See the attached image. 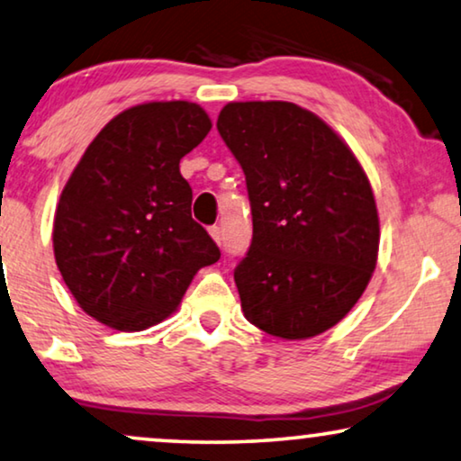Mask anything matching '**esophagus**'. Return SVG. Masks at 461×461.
<instances>
[{
    "label": "esophagus",
    "instance_id": "esophagus-1",
    "mask_svg": "<svg viewBox=\"0 0 461 461\" xmlns=\"http://www.w3.org/2000/svg\"><path fill=\"white\" fill-rule=\"evenodd\" d=\"M210 237L220 245V241H222V230H220V226H210Z\"/></svg>",
    "mask_w": 461,
    "mask_h": 461
}]
</instances>
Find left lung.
Wrapping results in <instances>:
<instances>
[{
	"mask_svg": "<svg viewBox=\"0 0 461 461\" xmlns=\"http://www.w3.org/2000/svg\"><path fill=\"white\" fill-rule=\"evenodd\" d=\"M216 126L251 203V245L235 268L245 318L291 341L332 329L376 268L378 212L362 164L291 102L226 104Z\"/></svg>",
	"mask_w": 461,
	"mask_h": 461,
	"instance_id": "obj_1",
	"label": "left lung"
}]
</instances>
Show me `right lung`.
I'll use <instances>...</instances> for the list:
<instances>
[{
	"label": "right lung",
	"instance_id": "add662e5",
	"mask_svg": "<svg viewBox=\"0 0 461 461\" xmlns=\"http://www.w3.org/2000/svg\"><path fill=\"white\" fill-rule=\"evenodd\" d=\"M212 120L191 102L120 112L72 170L53 218V256L77 303L110 329L145 330L178 308L220 249L191 218L181 158Z\"/></svg>",
	"mask_w": 461,
	"mask_h": 461
}]
</instances>
